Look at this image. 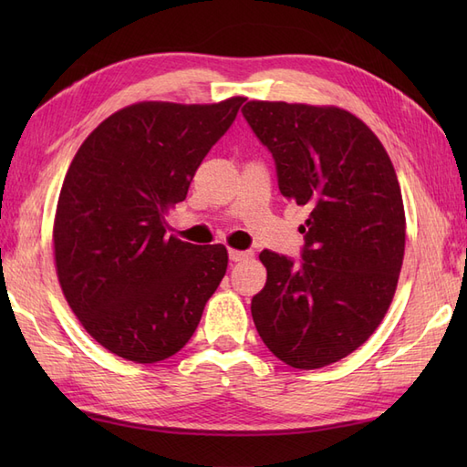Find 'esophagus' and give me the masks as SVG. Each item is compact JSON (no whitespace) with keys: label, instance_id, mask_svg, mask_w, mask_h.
<instances>
[{"label":"esophagus","instance_id":"obj_1","mask_svg":"<svg viewBox=\"0 0 467 467\" xmlns=\"http://www.w3.org/2000/svg\"><path fill=\"white\" fill-rule=\"evenodd\" d=\"M253 255L251 251H237V249H230V259L234 261V263H239V261H245V259H249Z\"/></svg>","mask_w":467,"mask_h":467}]
</instances>
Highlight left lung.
Segmentation results:
<instances>
[{
  "mask_svg": "<svg viewBox=\"0 0 467 467\" xmlns=\"http://www.w3.org/2000/svg\"><path fill=\"white\" fill-rule=\"evenodd\" d=\"M242 112L273 153L282 196L309 210L302 265L259 255L266 282L251 316L276 358L323 368L388 314L405 253L400 181L378 136L345 109L249 101Z\"/></svg>",
  "mask_w": 467,
  "mask_h": 467,
  "instance_id": "1",
  "label": "left lung"
}]
</instances>
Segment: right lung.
<instances>
[{"instance_id": "1", "label": "right lung", "mask_w": 467, "mask_h": 467, "mask_svg": "<svg viewBox=\"0 0 467 467\" xmlns=\"http://www.w3.org/2000/svg\"><path fill=\"white\" fill-rule=\"evenodd\" d=\"M244 101L129 105L72 160L54 216L56 275L83 329L112 355L160 362L199 327L228 249L165 237V214L187 199L196 169Z\"/></svg>"}]
</instances>
